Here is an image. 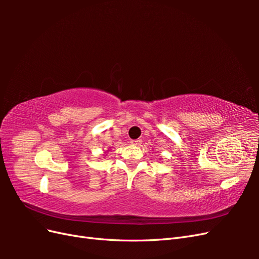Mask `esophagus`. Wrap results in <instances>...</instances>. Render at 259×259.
<instances>
[{
  "label": "esophagus",
  "mask_w": 259,
  "mask_h": 259,
  "mask_svg": "<svg viewBox=\"0 0 259 259\" xmlns=\"http://www.w3.org/2000/svg\"><path fill=\"white\" fill-rule=\"evenodd\" d=\"M131 144L134 145V146H139V145H142V140H140V139L131 140Z\"/></svg>",
  "instance_id": "esophagus-1"
}]
</instances>
